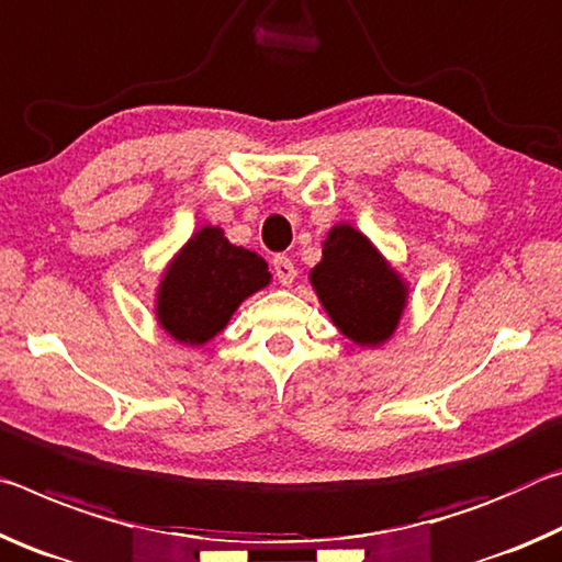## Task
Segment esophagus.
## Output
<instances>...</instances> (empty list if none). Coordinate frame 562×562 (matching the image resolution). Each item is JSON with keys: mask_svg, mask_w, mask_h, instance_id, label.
Returning a JSON list of instances; mask_svg holds the SVG:
<instances>
[{"mask_svg": "<svg viewBox=\"0 0 562 562\" xmlns=\"http://www.w3.org/2000/svg\"><path fill=\"white\" fill-rule=\"evenodd\" d=\"M273 273H276V279L283 283V286H291L293 279H296V266H293L291 259H286V256H276Z\"/></svg>", "mask_w": 562, "mask_h": 562, "instance_id": "esophagus-1", "label": "esophagus"}]
</instances>
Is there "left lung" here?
Segmentation results:
<instances>
[{
    "instance_id": "left-lung-1",
    "label": "left lung",
    "mask_w": 562,
    "mask_h": 562,
    "mask_svg": "<svg viewBox=\"0 0 562 562\" xmlns=\"http://www.w3.org/2000/svg\"><path fill=\"white\" fill-rule=\"evenodd\" d=\"M308 281L330 324L361 348L391 341L408 306L411 283L348 221L328 228Z\"/></svg>"
}]
</instances>
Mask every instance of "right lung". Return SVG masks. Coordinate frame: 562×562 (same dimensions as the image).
<instances>
[{"mask_svg": "<svg viewBox=\"0 0 562 562\" xmlns=\"http://www.w3.org/2000/svg\"><path fill=\"white\" fill-rule=\"evenodd\" d=\"M271 283L259 254L236 246L221 226H201L164 269L154 314L177 344L199 348L228 326L241 303Z\"/></svg>", "mask_w": 562, "mask_h": 562, "instance_id": "add662e5", "label": "right lung"}]
</instances>
